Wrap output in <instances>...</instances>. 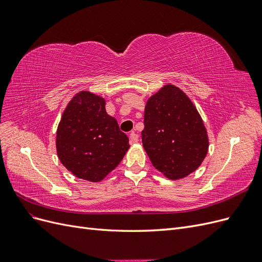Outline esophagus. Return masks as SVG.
<instances>
[{
    "mask_svg": "<svg viewBox=\"0 0 262 262\" xmlns=\"http://www.w3.org/2000/svg\"><path fill=\"white\" fill-rule=\"evenodd\" d=\"M138 141H139L138 134L136 132H131L130 133V142H131V143H137Z\"/></svg>",
    "mask_w": 262,
    "mask_h": 262,
    "instance_id": "obj_1",
    "label": "esophagus"
}]
</instances>
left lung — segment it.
Instances as JSON below:
<instances>
[{
	"instance_id": "8db88e82",
	"label": "left lung",
	"mask_w": 262,
	"mask_h": 262,
	"mask_svg": "<svg viewBox=\"0 0 262 262\" xmlns=\"http://www.w3.org/2000/svg\"><path fill=\"white\" fill-rule=\"evenodd\" d=\"M142 143L154 167L169 179L193 172L209 148L199 113L187 95L170 84L146 102Z\"/></svg>"
}]
</instances>
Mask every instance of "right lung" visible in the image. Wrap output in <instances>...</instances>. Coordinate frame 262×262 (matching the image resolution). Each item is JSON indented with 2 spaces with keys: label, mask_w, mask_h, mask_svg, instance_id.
<instances>
[{
  "label": "right lung",
  "mask_w": 262,
  "mask_h": 262,
  "mask_svg": "<svg viewBox=\"0 0 262 262\" xmlns=\"http://www.w3.org/2000/svg\"><path fill=\"white\" fill-rule=\"evenodd\" d=\"M106 101L80 92L67 106L57 131V152L64 167L89 181H100L129 149V138L106 113Z\"/></svg>",
  "instance_id": "obj_1"
}]
</instances>
